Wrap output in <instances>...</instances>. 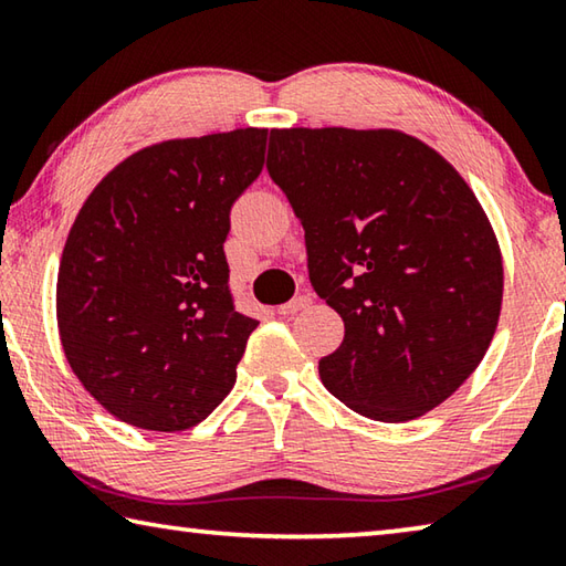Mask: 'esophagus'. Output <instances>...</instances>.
Masks as SVG:
<instances>
[{"label": "esophagus", "instance_id": "1", "mask_svg": "<svg viewBox=\"0 0 566 566\" xmlns=\"http://www.w3.org/2000/svg\"><path fill=\"white\" fill-rule=\"evenodd\" d=\"M310 304H312V296H310V294H300V296H294L292 302L276 306V312H280L282 317H290V314L302 312V310H306V306H310Z\"/></svg>", "mask_w": 566, "mask_h": 566}]
</instances>
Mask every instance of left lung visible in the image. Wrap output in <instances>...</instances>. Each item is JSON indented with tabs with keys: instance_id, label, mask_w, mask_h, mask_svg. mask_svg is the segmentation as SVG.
I'll return each instance as SVG.
<instances>
[{
	"instance_id": "obj_1",
	"label": "left lung",
	"mask_w": 566,
	"mask_h": 566,
	"mask_svg": "<svg viewBox=\"0 0 566 566\" xmlns=\"http://www.w3.org/2000/svg\"><path fill=\"white\" fill-rule=\"evenodd\" d=\"M266 171L304 227L310 282L344 322L319 359L361 417L409 421L442 405L490 349L500 242L449 161L397 129H272Z\"/></svg>"
}]
</instances>
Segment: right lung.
<instances>
[{
    "label": "right lung",
    "mask_w": 566,
    "mask_h": 566,
    "mask_svg": "<svg viewBox=\"0 0 566 566\" xmlns=\"http://www.w3.org/2000/svg\"><path fill=\"white\" fill-rule=\"evenodd\" d=\"M266 129L134 151L82 205L56 276L76 379L132 427L181 432L237 381L256 319L234 310L229 212L264 167Z\"/></svg>",
    "instance_id": "obj_1"
}]
</instances>
